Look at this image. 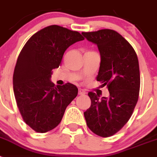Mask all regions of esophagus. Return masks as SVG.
<instances>
[{"instance_id": "34e87169", "label": "esophagus", "mask_w": 157, "mask_h": 157, "mask_svg": "<svg viewBox=\"0 0 157 157\" xmlns=\"http://www.w3.org/2000/svg\"><path fill=\"white\" fill-rule=\"evenodd\" d=\"M78 94L79 95H84V94H86V92L84 90H82V89H79L78 90Z\"/></svg>"}]
</instances>
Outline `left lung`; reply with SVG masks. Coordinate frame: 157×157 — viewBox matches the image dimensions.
Masks as SVG:
<instances>
[{
	"mask_svg": "<svg viewBox=\"0 0 157 157\" xmlns=\"http://www.w3.org/2000/svg\"><path fill=\"white\" fill-rule=\"evenodd\" d=\"M98 45L101 55L97 80L107 86L109 98H100L90 92V109L84 112L88 127L97 135L107 138L121 130L130 120L140 90L139 63L134 48L118 32L104 29L82 32Z\"/></svg>",
	"mask_w": 157,
	"mask_h": 157,
	"instance_id": "8db88e82",
	"label": "left lung"
}]
</instances>
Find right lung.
<instances>
[{
	"label": "right lung",
	"mask_w": 157,
	"mask_h": 157,
	"mask_svg": "<svg viewBox=\"0 0 157 157\" xmlns=\"http://www.w3.org/2000/svg\"><path fill=\"white\" fill-rule=\"evenodd\" d=\"M82 40L78 31L52 25L32 35L22 48L14 70V94L23 120L36 132L57 127L76 98L75 86L68 82L55 86L50 78L67 48Z\"/></svg>",
	"instance_id": "right-lung-1"
}]
</instances>
